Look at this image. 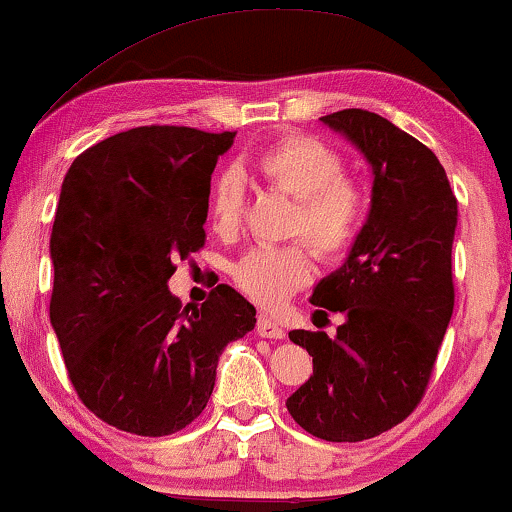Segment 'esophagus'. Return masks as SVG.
I'll return each mask as SVG.
<instances>
[{"label":"esophagus","instance_id":"34e87169","mask_svg":"<svg viewBox=\"0 0 512 512\" xmlns=\"http://www.w3.org/2000/svg\"><path fill=\"white\" fill-rule=\"evenodd\" d=\"M256 331L261 338H270V340H282L284 338V328L277 324L275 319H270L268 314H261L256 321Z\"/></svg>","mask_w":512,"mask_h":512}]
</instances>
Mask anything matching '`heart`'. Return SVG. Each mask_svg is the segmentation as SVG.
<instances>
[{"mask_svg":"<svg viewBox=\"0 0 512 512\" xmlns=\"http://www.w3.org/2000/svg\"><path fill=\"white\" fill-rule=\"evenodd\" d=\"M251 170L265 184L293 198L286 235L310 241L314 254L324 261H338L352 249L368 214V191L356 174L345 172L340 151L314 137L291 135L258 151ZM207 214L216 233L230 235L240 228L244 214L240 174L233 170L216 174L207 193ZM304 243L251 247L233 263L230 277L256 303L282 305L312 279V251Z\"/></svg>","mask_w":512,"mask_h":512,"instance_id":"obj_1","label":"heart"}]
</instances>
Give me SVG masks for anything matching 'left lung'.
I'll return each mask as SVG.
<instances>
[{"label":"left lung","instance_id":"8db88e82","mask_svg":"<svg viewBox=\"0 0 512 512\" xmlns=\"http://www.w3.org/2000/svg\"><path fill=\"white\" fill-rule=\"evenodd\" d=\"M373 167L370 214L347 261L312 293L345 314L338 335L291 331L312 377L286 408L307 433L359 443L401 424L422 401L454 310L457 198L429 146L363 109L321 116Z\"/></svg>","mask_w":512,"mask_h":512}]
</instances>
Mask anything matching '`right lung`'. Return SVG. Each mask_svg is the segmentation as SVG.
Listing matches in <instances>:
<instances>
[{
	"mask_svg": "<svg viewBox=\"0 0 512 512\" xmlns=\"http://www.w3.org/2000/svg\"><path fill=\"white\" fill-rule=\"evenodd\" d=\"M235 132L142 125L90 146L62 181L51 324L86 408L135 436L186 429L256 307L228 284L181 307L167 279L205 247L207 193Z\"/></svg>",
	"mask_w": 512,
	"mask_h": 512,
	"instance_id": "right-lung-1",
	"label": "right lung"
}]
</instances>
